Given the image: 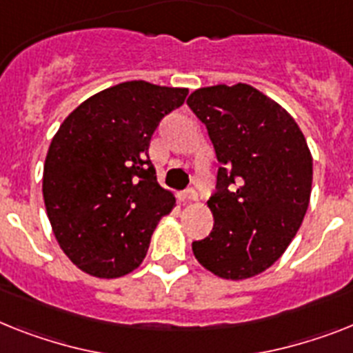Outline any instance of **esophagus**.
Masks as SVG:
<instances>
[{"label":"esophagus","instance_id":"1","mask_svg":"<svg viewBox=\"0 0 353 353\" xmlns=\"http://www.w3.org/2000/svg\"><path fill=\"white\" fill-rule=\"evenodd\" d=\"M180 198H182L183 202H194V200H198V194L194 189H185V191L180 193Z\"/></svg>","mask_w":353,"mask_h":353}]
</instances>
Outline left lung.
<instances>
[{
    "label": "left lung",
    "mask_w": 353,
    "mask_h": 353,
    "mask_svg": "<svg viewBox=\"0 0 353 353\" xmlns=\"http://www.w3.org/2000/svg\"><path fill=\"white\" fill-rule=\"evenodd\" d=\"M188 106L205 124L216 159L214 225L193 241L212 274L245 279L269 269L301 227L312 189V157L283 108L249 84L200 88Z\"/></svg>",
    "instance_id": "left-lung-1"
}]
</instances>
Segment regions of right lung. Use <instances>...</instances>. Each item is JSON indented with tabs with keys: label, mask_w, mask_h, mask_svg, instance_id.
I'll use <instances>...</instances> for the list:
<instances>
[{
	"label": "right lung",
	"mask_w": 353,
	"mask_h": 353,
	"mask_svg": "<svg viewBox=\"0 0 353 353\" xmlns=\"http://www.w3.org/2000/svg\"><path fill=\"white\" fill-rule=\"evenodd\" d=\"M185 97L188 88L121 83L86 99L52 139L46 212L61 249L84 272L121 278L144 260L157 223L174 205L157 182L151 137Z\"/></svg>",
	"instance_id": "add662e5"
}]
</instances>
